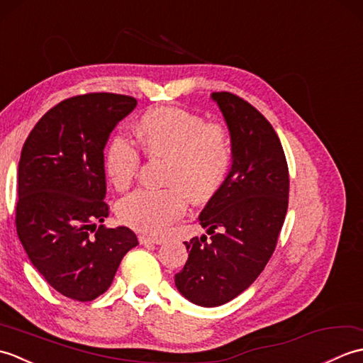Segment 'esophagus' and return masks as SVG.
<instances>
[{
    "instance_id": "1",
    "label": "esophagus",
    "mask_w": 363,
    "mask_h": 363,
    "mask_svg": "<svg viewBox=\"0 0 363 363\" xmlns=\"http://www.w3.org/2000/svg\"><path fill=\"white\" fill-rule=\"evenodd\" d=\"M138 242H140L142 245H150V243H152V245H162L165 240H164V238H160V237L140 235V237H138Z\"/></svg>"
}]
</instances>
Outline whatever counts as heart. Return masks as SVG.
<instances>
[{
  "label": "heart",
  "mask_w": 363,
  "mask_h": 363,
  "mask_svg": "<svg viewBox=\"0 0 363 363\" xmlns=\"http://www.w3.org/2000/svg\"><path fill=\"white\" fill-rule=\"evenodd\" d=\"M135 138L152 157H164L165 189H138L121 199L118 215L128 226L162 234L182 217L189 198L206 203L217 195L234 162L229 128L206 121L182 107L160 106L146 111L135 126ZM142 154L126 135L115 134L104 151V168L117 189H128L138 174Z\"/></svg>",
  "instance_id": "obj_1"
}]
</instances>
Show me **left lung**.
<instances>
[{
  "instance_id": "1",
  "label": "left lung",
  "mask_w": 363,
  "mask_h": 363,
  "mask_svg": "<svg viewBox=\"0 0 363 363\" xmlns=\"http://www.w3.org/2000/svg\"><path fill=\"white\" fill-rule=\"evenodd\" d=\"M212 98L233 135L234 162L199 215L209 238L184 242L189 259L174 276L177 290L203 307L234 299L264 272L287 213L290 187L287 159L269 121L229 91Z\"/></svg>"
}]
</instances>
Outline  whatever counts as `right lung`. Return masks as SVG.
<instances>
[{
  "label": "right lung",
  "mask_w": 363,
  "mask_h": 363,
  "mask_svg": "<svg viewBox=\"0 0 363 363\" xmlns=\"http://www.w3.org/2000/svg\"><path fill=\"white\" fill-rule=\"evenodd\" d=\"M137 99L86 94L64 99L38 120L21 150L15 226L29 260L51 287L94 301L111 287L134 230L96 226L109 217L104 146Z\"/></svg>",
  "instance_id": "right-lung-1"
}]
</instances>
